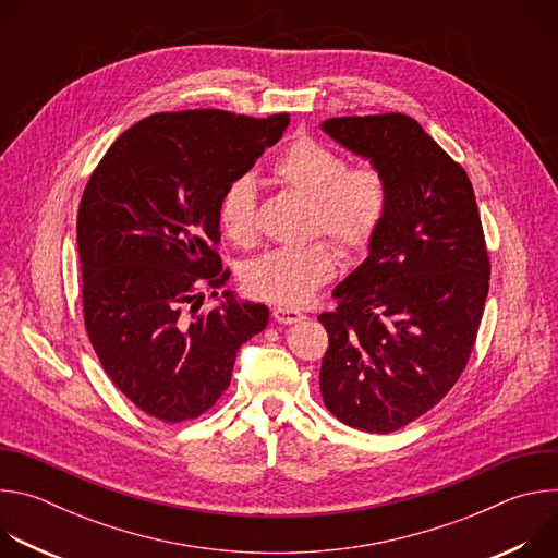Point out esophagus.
I'll list each match as a JSON object with an SVG mask.
<instances>
[{"mask_svg": "<svg viewBox=\"0 0 558 558\" xmlns=\"http://www.w3.org/2000/svg\"><path fill=\"white\" fill-rule=\"evenodd\" d=\"M271 315H274V320L280 323V325H295V323H300L302 317H304L300 311L287 308V306H276V308L271 311Z\"/></svg>", "mask_w": 558, "mask_h": 558, "instance_id": "obj_1", "label": "esophagus"}]
</instances>
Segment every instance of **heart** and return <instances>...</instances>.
<instances>
[{
  "label": "heart",
  "mask_w": 558,
  "mask_h": 558,
  "mask_svg": "<svg viewBox=\"0 0 558 558\" xmlns=\"http://www.w3.org/2000/svg\"><path fill=\"white\" fill-rule=\"evenodd\" d=\"M274 174L293 192L313 201V231H325L349 254L368 250L388 205L386 179L377 168H349L347 158L315 138L293 141L274 163ZM258 196L250 174L235 177L218 203V225L235 245L256 238ZM338 258L329 243L278 247L247 263L245 289L260 300L302 306L336 276Z\"/></svg>",
  "instance_id": "heart-1"
}]
</instances>
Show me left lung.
Masks as SVG:
<instances>
[{
  "label": "left lung",
  "instance_id": "8db88e82",
  "mask_svg": "<svg viewBox=\"0 0 558 558\" xmlns=\"http://www.w3.org/2000/svg\"><path fill=\"white\" fill-rule=\"evenodd\" d=\"M366 158L388 187L366 260L317 315L327 409L366 433H392L454 386L482 323L490 263L465 170L407 114L336 117L320 125Z\"/></svg>",
  "mask_w": 558,
  "mask_h": 558
}]
</instances>
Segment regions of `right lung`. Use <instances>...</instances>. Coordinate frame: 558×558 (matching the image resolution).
<instances>
[{"label":"right lung","mask_w":558,"mask_h":558,"mask_svg":"<svg viewBox=\"0 0 558 558\" xmlns=\"http://www.w3.org/2000/svg\"><path fill=\"white\" fill-rule=\"evenodd\" d=\"M287 125L289 114H151L110 145L86 185L76 245L88 338L117 388L156 420L177 424L211 409L238 349L269 323L265 304L229 289L211 311H192L203 287L216 298L229 278L214 252L225 187Z\"/></svg>","instance_id":"obj_1"}]
</instances>
